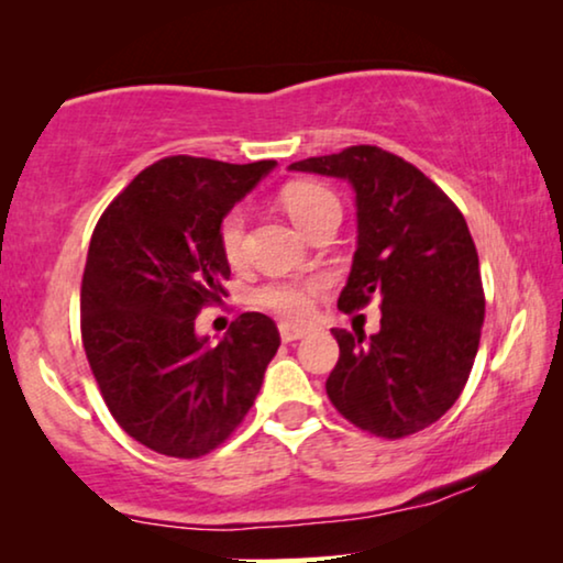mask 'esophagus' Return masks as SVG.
Segmentation results:
<instances>
[{"label":"esophagus","instance_id":"esophagus-1","mask_svg":"<svg viewBox=\"0 0 563 563\" xmlns=\"http://www.w3.org/2000/svg\"><path fill=\"white\" fill-rule=\"evenodd\" d=\"M307 333H310V328L307 325H295V322H282L279 325V335L284 343H295V341H299V338H305Z\"/></svg>","mask_w":563,"mask_h":563}]
</instances>
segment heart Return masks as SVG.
<instances>
[{"mask_svg": "<svg viewBox=\"0 0 563 563\" xmlns=\"http://www.w3.org/2000/svg\"><path fill=\"white\" fill-rule=\"evenodd\" d=\"M282 205L302 233L320 218L322 212L341 210V205H338V197L333 191L322 187V184H312V181L289 184V187L282 191ZM243 241H245V212L241 207H235V210H230L220 222V249L225 253L230 264H241L243 261ZM322 287H325V282L318 279V276H310V279L268 282L261 289H256L253 299H256V305L266 307V310L279 312L284 318L299 320L310 314L314 297L320 295Z\"/></svg>", "mask_w": 563, "mask_h": 563, "instance_id": "1", "label": "heart"}]
</instances>
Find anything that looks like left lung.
<instances>
[{
  "label": "left lung",
  "mask_w": 563,
  "mask_h": 563,
  "mask_svg": "<svg viewBox=\"0 0 563 563\" xmlns=\"http://www.w3.org/2000/svg\"><path fill=\"white\" fill-rule=\"evenodd\" d=\"M289 172L333 176L356 195V253L341 310L382 299L379 333L333 330L341 358L325 389L353 426L405 438L456 402L474 366L484 291L459 207L420 168L376 145L305 158Z\"/></svg>",
  "instance_id": "1"
}]
</instances>
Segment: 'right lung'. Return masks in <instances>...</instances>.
Returning a JSON list of instances; mask_svg holds the SVG:
<instances>
[{
  "instance_id": "add662e5",
  "label": "right lung",
  "mask_w": 563,
  "mask_h": 563,
  "mask_svg": "<svg viewBox=\"0 0 563 563\" xmlns=\"http://www.w3.org/2000/svg\"><path fill=\"white\" fill-rule=\"evenodd\" d=\"M274 166L164 158L128 184L91 235L84 351L112 418L164 456L218 449L251 410L282 343L261 312H243L218 343L195 330L230 276L220 222Z\"/></svg>"
}]
</instances>
